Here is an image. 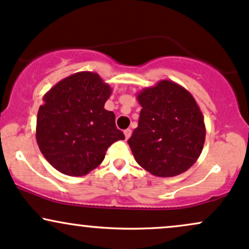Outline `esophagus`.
<instances>
[{
	"label": "esophagus",
	"instance_id": "34e87169",
	"mask_svg": "<svg viewBox=\"0 0 249 249\" xmlns=\"http://www.w3.org/2000/svg\"><path fill=\"white\" fill-rule=\"evenodd\" d=\"M124 136H125V139H129L130 138V135H132V129H129V128H128V129H125L124 130Z\"/></svg>",
	"mask_w": 249,
	"mask_h": 249
}]
</instances>
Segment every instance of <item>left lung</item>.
Here are the masks:
<instances>
[{
  "instance_id": "obj_1",
  "label": "left lung",
  "mask_w": 249,
  "mask_h": 249,
  "mask_svg": "<svg viewBox=\"0 0 249 249\" xmlns=\"http://www.w3.org/2000/svg\"><path fill=\"white\" fill-rule=\"evenodd\" d=\"M138 128L128 140L135 160L150 174L170 178L196 162L206 138L203 115L192 94L161 80L138 94Z\"/></svg>"
}]
</instances>
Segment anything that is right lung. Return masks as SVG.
<instances>
[{
    "label": "right lung",
    "mask_w": 249,
    "mask_h": 249,
    "mask_svg": "<svg viewBox=\"0 0 249 249\" xmlns=\"http://www.w3.org/2000/svg\"><path fill=\"white\" fill-rule=\"evenodd\" d=\"M99 74L75 72L43 96L36 121V141L46 160L69 177H82L96 168L108 147L124 135L115 114L105 109L111 94Z\"/></svg>",
    "instance_id": "obj_1"
}]
</instances>
